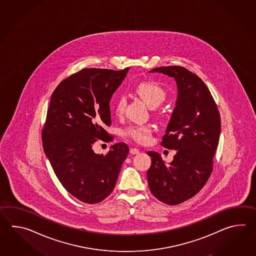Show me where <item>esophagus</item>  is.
<instances>
[{"label": "esophagus", "instance_id": "esophagus-1", "mask_svg": "<svg viewBox=\"0 0 256 256\" xmlns=\"http://www.w3.org/2000/svg\"><path fill=\"white\" fill-rule=\"evenodd\" d=\"M130 152L132 154H139L140 151L137 149V148H134V147H132L130 148Z\"/></svg>", "mask_w": 256, "mask_h": 256}]
</instances>
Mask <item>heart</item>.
I'll use <instances>...</instances> for the list:
<instances>
[{
    "instance_id": "1",
    "label": "heart",
    "mask_w": 256,
    "mask_h": 256,
    "mask_svg": "<svg viewBox=\"0 0 256 256\" xmlns=\"http://www.w3.org/2000/svg\"><path fill=\"white\" fill-rule=\"evenodd\" d=\"M136 92L150 108H156L166 98V90L159 83L152 80L140 82L136 87ZM126 105V98L120 96L115 102V114H122ZM152 132V128L149 126H130L126 129V136L139 144L150 141Z\"/></svg>"
}]
</instances>
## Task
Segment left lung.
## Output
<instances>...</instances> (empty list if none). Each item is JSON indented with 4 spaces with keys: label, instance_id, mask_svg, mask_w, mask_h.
Returning a JSON list of instances; mask_svg holds the SVG:
<instances>
[{
    "label": "left lung",
    "instance_id": "8db88e82",
    "mask_svg": "<svg viewBox=\"0 0 256 256\" xmlns=\"http://www.w3.org/2000/svg\"><path fill=\"white\" fill-rule=\"evenodd\" d=\"M150 72L172 76L178 85L176 107L161 142L162 146L176 154L166 164L158 152H147L152 160L147 171L151 193L158 200L174 206L195 196L212 174L220 116L206 84L184 66H160Z\"/></svg>",
    "mask_w": 256,
    "mask_h": 256
}]
</instances>
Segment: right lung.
Masks as SVG:
<instances>
[{
	"label": "right lung",
	"mask_w": 256,
	"mask_h": 256,
	"mask_svg": "<svg viewBox=\"0 0 256 256\" xmlns=\"http://www.w3.org/2000/svg\"><path fill=\"white\" fill-rule=\"evenodd\" d=\"M130 68L122 70L83 68L60 82L51 96L42 130L44 151L60 183L80 202L96 204L114 188L128 156L126 142L106 156L95 154L98 139L112 140L110 100Z\"/></svg>",
	"instance_id": "add662e5"
}]
</instances>
